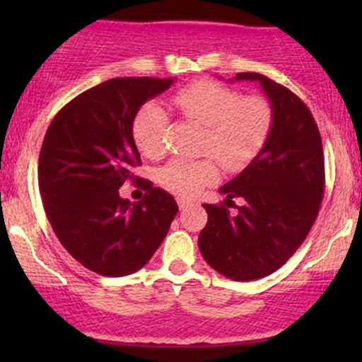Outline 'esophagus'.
I'll list each match as a JSON object with an SVG mask.
<instances>
[{"label":"esophagus","instance_id":"1","mask_svg":"<svg viewBox=\"0 0 362 362\" xmlns=\"http://www.w3.org/2000/svg\"><path fill=\"white\" fill-rule=\"evenodd\" d=\"M177 202H178V207H180V211H185L187 207H189L190 204H192V202L187 201V199H184V197H178V199H177Z\"/></svg>","mask_w":362,"mask_h":362}]
</instances>
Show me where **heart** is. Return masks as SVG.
<instances>
[{
    "label": "heart",
    "mask_w": 362,
    "mask_h": 362,
    "mask_svg": "<svg viewBox=\"0 0 362 362\" xmlns=\"http://www.w3.org/2000/svg\"><path fill=\"white\" fill-rule=\"evenodd\" d=\"M173 103L187 120L206 126L201 151L218 158L230 172L252 163L271 136L274 112L262 97L242 93L216 81H195L173 95ZM170 117L156 102H146L132 120V138L144 156L158 160L168 149ZM213 158H177L158 172V182L168 192L194 197L218 180Z\"/></svg>",
    "instance_id": "obj_1"
}]
</instances>
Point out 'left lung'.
I'll use <instances>...</instances> for the list:
<instances>
[{"label":"left lung","instance_id":"1","mask_svg":"<svg viewBox=\"0 0 362 362\" xmlns=\"http://www.w3.org/2000/svg\"><path fill=\"white\" fill-rule=\"evenodd\" d=\"M235 80L259 81L269 97L274 124L259 156L221 187L224 204H204L207 223L199 250L214 271L233 281L262 279L288 262L308 236L325 190V161L317 122L289 88L259 73Z\"/></svg>","mask_w":362,"mask_h":362}]
</instances>
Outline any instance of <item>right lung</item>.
Listing matches in <instances>:
<instances>
[{
    "instance_id": "right-lung-1",
    "label": "right lung",
    "mask_w": 362,
    "mask_h": 362,
    "mask_svg": "<svg viewBox=\"0 0 362 362\" xmlns=\"http://www.w3.org/2000/svg\"><path fill=\"white\" fill-rule=\"evenodd\" d=\"M172 78H114L83 91L52 119L40 148L39 189L62 247L81 265L107 277L139 271L167 236L178 206L146 178L139 203L118 195L138 177L141 156L132 120Z\"/></svg>"
}]
</instances>
